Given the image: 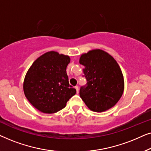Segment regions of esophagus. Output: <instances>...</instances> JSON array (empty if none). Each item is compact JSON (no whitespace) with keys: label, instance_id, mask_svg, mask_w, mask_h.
<instances>
[{"label":"esophagus","instance_id":"1","mask_svg":"<svg viewBox=\"0 0 151 151\" xmlns=\"http://www.w3.org/2000/svg\"><path fill=\"white\" fill-rule=\"evenodd\" d=\"M75 88L76 89V92H77V93H79V87H78V86H75Z\"/></svg>","mask_w":151,"mask_h":151}]
</instances>
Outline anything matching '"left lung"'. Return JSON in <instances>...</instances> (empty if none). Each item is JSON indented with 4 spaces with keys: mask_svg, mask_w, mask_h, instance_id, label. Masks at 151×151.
I'll return each mask as SVG.
<instances>
[{
    "mask_svg": "<svg viewBox=\"0 0 151 151\" xmlns=\"http://www.w3.org/2000/svg\"><path fill=\"white\" fill-rule=\"evenodd\" d=\"M80 64L84 66L87 86L81 87L80 96L94 112H104L117 104L124 89V80L117 61L100 49L82 53Z\"/></svg>",
    "mask_w": 151,
    "mask_h": 151,
    "instance_id": "left-lung-1",
    "label": "left lung"
}]
</instances>
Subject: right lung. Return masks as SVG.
<instances>
[{"label":"right lung","mask_w":151,"mask_h":151,"mask_svg":"<svg viewBox=\"0 0 151 151\" xmlns=\"http://www.w3.org/2000/svg\"><path fill=\"white\" fill-rule=\"evenodd\" d=\"M67 55L51 51L35 60L27 72L23 82L24 96L38 111L56 113L65 108L67 101L76 93L69 85Z\"/></svg>","instance_id":"obj_1"}]
</instances>
